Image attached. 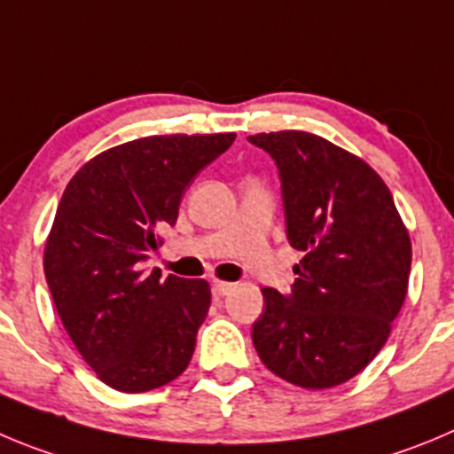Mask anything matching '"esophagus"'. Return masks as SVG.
I'll list each match as a JSON object with an SVG mask.
<instances>
[{
  "label": "esophagus",
  "mask_w": 454,
  "mask_h": 454,
  "mask_svg": "<svg viewBox=\"0 0 454 454\" xmlns=\"http://www.w3.org/2000/svg\"><path fill=\"white\" fill-rule=\"evenodd\" d=\"M213 289H215V294L228 295L232 289H235V285H232V282H222V279H215Z\"/></svg>",
  "instance_id": "obj_1"
}]
</instances>
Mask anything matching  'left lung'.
<instances>
[{
	"instance_id": "left-lung-1",
	"label": "left lung",
	"mask_w": 454,
	"mask_h": 454,
	"mask_svg": "<svg viewBox=\"0 0 454 454\" xmlns=\"http://www.w3.org/2000/svg\"><path fill=\"white\" fill-rule=\"evenodd\" d=\"M278 165L286 239L304 257L291 294L264 289L253 345L279 379L325 389L385 345L408 294L412 244L374 169L307 131L248 137Z\"/></svg>"
}]
</instances>
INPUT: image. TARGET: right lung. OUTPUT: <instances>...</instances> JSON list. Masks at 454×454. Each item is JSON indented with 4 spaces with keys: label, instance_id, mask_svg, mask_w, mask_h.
<instances>
[{
    "label": "right lung",
    "instance_id": "1",
    "mask_svg": "<svg viewBox=\"0 0 454 454\" xmlns=\"http://www.w3.org/2000/svg\"><path fill=\"white\" fill-rule=\"evenodd\" d=\"M235 134L145 137L103 152L75 172L55 213L44 275L67 333L118 392H147L184 374L210 309L206 279L143 262L175 226L181 197Z\"/></svg>",
    "mask_w": 454,
    "mask_h": 454
}]
</instances>
